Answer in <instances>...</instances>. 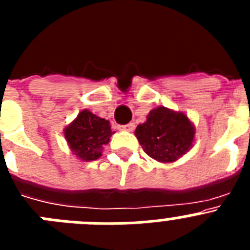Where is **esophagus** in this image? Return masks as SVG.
<instances>
[{
	"instance_id": "1",
	"label": "esophagus",
	"mask_w": 250,
	"mask_h": 250,
	"mask_svg": "<svg viewBox=\"0 0 250 250\" xmlns=\"http://www.w3.org/2000/svg\"><path fill=\"white\" fill-rule=\"evenodd\" d=\"M118 129L121 130V131H132V130L135 129V125L132 123L126 124V125H119Z\"/></svg>"
}]
</instances>
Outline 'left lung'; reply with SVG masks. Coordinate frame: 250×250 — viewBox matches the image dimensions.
<instances>
[{
	"mask_svg": "<svg viewBox=\"0 0 250 250\" xmlns=\"http://www.w3.org/2000/svg\"><path fill=\"white\" fill-rule=\"evenodd\" d=\"M141 147L159 163H174L191 149L195 127L182 111L158 106L135 130Z\"/></svg>",
	"mask_w": 250,
	"mask_h": 250,
	"instance_id": "1",
	"label": "left lung"
}]
</instances>
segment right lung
<instances>
[{"instance_id":"right-lung-1","label":"right lung","mask_w":250,"mask_h":250,"mask_svg":"<svg viewBox=\"0 0 250 250\" xmlns=\"http://www.w3.org/2000/svg\"><path fill=\"white\" fill-rule=\"evenodd\" d=\"M114 132L109 120L99 118L87 109L79 112L76 119L63 129L68 147L77 159L83 161L100 158L104 145L109 144Z\"/></svg>"}]
</instances>
